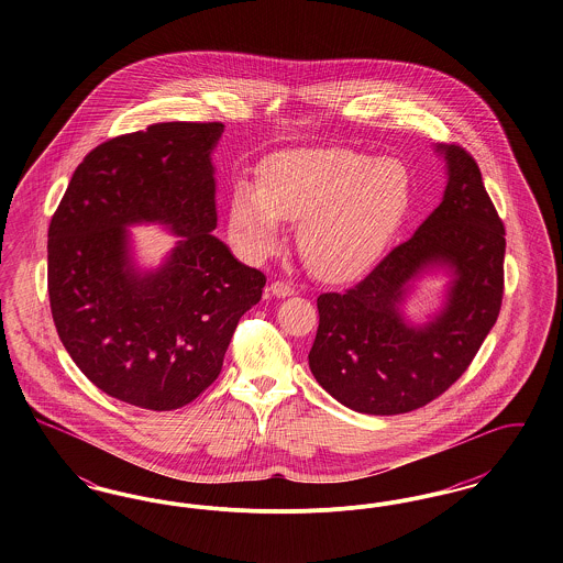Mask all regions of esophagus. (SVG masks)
I'll return each instance as SVG.
<instances>
[{
    "instance_id": "34e87169",
    "label": "esophagus",
    "mask_w": 563,
    "mask_h": 563,
    "mask_svg": "<svg viewBox=\"0 0 563 563\" xmlns=\"http://www.w3.org/2000/svg\"><path fill=\"white\" fill-rule=\"evenodd\" d=\"M269 291H272L274 297H291L295 294L294 289L287 283H283V280H274L269 285Z\"/></svg>"
}]
</instances>
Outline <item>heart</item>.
<instances>
[{
  "instance_id": "b5f03b06",
  "label": "heart",
  "mask_w": 563,
  "mask_h": 563,
  "mask_svg": "<svg viewBox=\"0 0 563 563\" xmlns=\"http://www.w3.org/2000/svg\"><path fill=\"white\" fill-rule=\"evenodd\" d=\"M413 184L397 158L349 147L289 150L264 166L262 186L239 181L230 236L249 260L283 242V221H299L297 246L317 276L346 280L372 268L411 207Z\"/></svg>"
}]
</instances>
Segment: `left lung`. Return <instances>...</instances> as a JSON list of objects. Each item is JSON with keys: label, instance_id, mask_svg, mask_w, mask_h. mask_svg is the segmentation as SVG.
Returning <instances> with one entry per match:
<instances>
[{"label": "left lung", "instance_id": "left-lung-1", "mask_svg": "<svg viewBox=\"0 0 563 563\" xmlns=\"http://www.w3.org/2000/svg\"><path fill=\"white\" fill-rule=\"evenodd\" d=\"M434 152L448 170L441 205L358 285L317 299L310 372L358 413H407L437 399L466 372L500 312L505 225L477 162L457 145ZM430 273L449 278L442 303L413 322L404 308Z\"/></svg>", "mask_w": 563, "mask_h": 563}]
</instances>
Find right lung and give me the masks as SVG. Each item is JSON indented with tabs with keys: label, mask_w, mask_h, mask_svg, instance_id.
Listing matches in <instances>:
<instances>
[{
	"label": "right lung",
	"mask_w": 563,
	"mask_h": 563,
	"mask_svg": "<svg viewBox=\"0 0 563 563\" xmlns=\"http://www.w3.org/2000/svg\"><path fill=\"white\" fill-rule=\"evenodd\" d=\"M221 122H162L95 147L48 228V295L58 338L97 388L170 411L221 372L242 314L266 285L213 236V150ZM134 224L178 242L158 267L133 257Z\"/></svg>",
	"instance_id": "obj_1"
}]
</instances>
